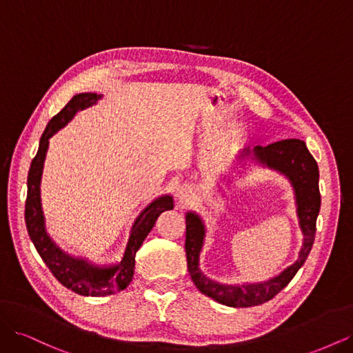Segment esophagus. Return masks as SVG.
Segmentation results:
<instances>
[{
    "mask_svg": "<svg viewBox=\"0 0 353 353\" xmlns=\"http://www.w3.org/2000/svg\"><path fill=\"white\" fill-rule=\"evenodd\" d=\"M178 201L181 203V205H184V203L188 201L190 196H191V188L188 185H179L176 188V193H175Z\"/></svg>",
    "mask_w": 353,
    "mask_h": 353,
    "instance_id": "obj_1",
    "label": "esophagus"
}]
</instances>
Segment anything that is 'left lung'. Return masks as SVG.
<instances>
[{
  "label": "left lung",
  "mask_w": 353,
  "mask_h": 353,
  "mask_svg": "<svg viewBox=\"0 0 353 353\" xmlns=\"http://www.w3.org/2000/svg\"><path fill=\"white\" fill-rule=\"evenodd\" d=\"M236 160L239 163L243 162V165H245V160H250L256 165L276 170L290 181L297 206L299 227L303 234L302 249L299 252L296 262L287 266L279 275L263 283L222 284L208 279L200 271L199 259L203 244H205L206 227L196 212H187L185 253L191 280L203 294L212 297L213 301L232 307H250L268 302L275 294H279L301 270L311 252L316 231V216L321 206V196L318 188L319 170L315 159L301 140H283L266 147H244Z\"/></svg>",
  "instance_id": "8db88e82"
}]
</instances>
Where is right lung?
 Returning <instances> with one entry per match:
<instances>
[{
    "instance_id": "add662e5",
    "label": "right lung",
    "mask_w": 353,
    "mask_h": 353,
    "mask_svg": "<svg viewBox=\"0 0 353 353\" xmlns=\"http://www.w3.org/2000/svg\"><path fill=\"white\" fill-rule=\"evenodd\" d=\"M103 99L101 94L82 92L73 95L72 100L48 122L39 140L38 153L32 160L28 175V199L25 206V219L29 237L34 243L42 261L56 279L69 290L81 296H109L121 292L131 284L135 268V254L141 248L148 232L154 227L160 213L174 209L172 196L165 194L154 199L150 205L141 210L132 223L122 259L112 265H95L88 259L74 258L63 252L52 241L46 228V216L41 205V179L44 170L46 156L48 152L50 138L61 128H65L79 110L97 104Z\"/></svg>"
}]
</instances>
